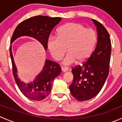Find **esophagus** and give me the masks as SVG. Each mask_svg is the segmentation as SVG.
Instances as JSON below:
<instances>
[{
    "mask_svg": "<svg viewBox=\"0 0 122 122\" xmlns=\"http://www.w3.org/2000/svg\"><path fill=\"white\" fill-rule=\"evenodd\" d=\"M61 70H62V72H66L68 70V68H67V67H61Z\"/></svg>",
    "mask_w": 122,
    "mask_h": 122,
    "instance_id": "obj_1",
    "label": "esophagus"
}]
</instances>
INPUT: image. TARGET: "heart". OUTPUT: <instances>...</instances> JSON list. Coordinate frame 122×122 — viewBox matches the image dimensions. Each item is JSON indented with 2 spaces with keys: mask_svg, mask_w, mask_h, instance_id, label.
<instances>
[{
  "mask_svg": "<svg viewBox=\"0 0 122 122\" xmlns=\"http://www.w3.org/2000/svg\"><path fill=\"white\" fill-rule=\"evenodd\" d=\"M97 34L93 29H87L81 23L70 22L58 30V36H50L48 48L55 60H60L67 51L62 64L71 65L83 62L89 58L96 44Z\"/></svg>",
  "mask_w": 122,
  "mask_h": 122,
  "instance_id": "b5f03b06",
  "label": "heart"
}]
</instances>
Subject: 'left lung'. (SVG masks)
<instances>
[{"label": "left lung", "instance_id": "obj_1", "mask_svg": "<svg viewBox=\"0 0 122 122\" xmlns=\"http://www.w3.org/2000/svg\"><path fill=\"white\" fill-rule=\"evenodd\" d=\"M92 20L97 33L95 50L83 66L72 69L74 77L70 90L72 96L80 102L88 100L97 95L109 72L111 55L110 35L102 23L94 19Z\"/></svg>", "mask_w": 122, "mask_h": 122}]
</instances>
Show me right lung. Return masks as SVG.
Wrapping results in <instances>:
<instances>
[{
	"label": "right lung",
	"mask_w": 122,
	"mask_h": 122,
	"mask_svg": "<svg viewBox=\"0 0 122 122\" xmlns=\"http://www.w3.org/2000/svg\"><path fill=\"white\" fill-rule=\"evenodd\" d=\"M61 20L60 17L51 18L39 15L27 19L19 23L11 38L12 44L17 38L23 36H30L38 40L45 50L48 48V40L52 29ZM10 55L12 61L13 75L18 88L22 94L29 99L41 101L45 99L51 92L54 80L60 74L61 68L56 62L46 60L40 73L32 82L23 83L18 78L17 68L13 60L12 45L10 47Z\"/></svg>",
	"instance_id": "obj_1"
}]
</instances>
